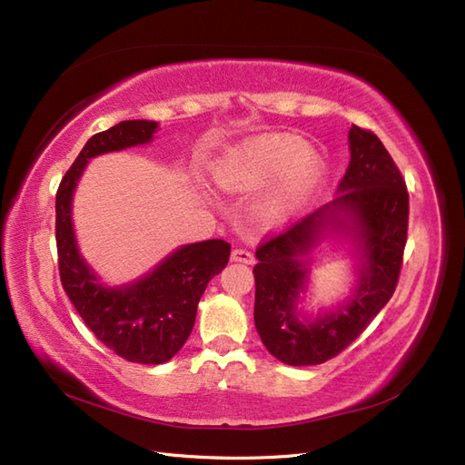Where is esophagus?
I'll return each mask as SVG.
<instances>
[{
	"label": "esophagus",
	"mask_w": 465,
	"mask_h": 465,
	"mask_svg": "<svg viewBox=\"0 0 465 465\" xmlns=\"http://www.w3.org/2000/svg\"><path fill=\"white\" fill-rule=\"evenodd\" d=\"M232 259L237 261V263H245V265H253L255 263V255L249 252V249H243V247L233 249Z\"/></svg>",
	"instance_id": "34e87169"
}]
</instances>
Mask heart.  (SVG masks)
<instances>
[{
	"label": "heart",
	"instance_id": "heart-1",
	"mask_svg": "<svg viewBox=\"0 0 465 465\" xmlns=\"http://www.w3.org/2000/svg\"><path fill=\"white\" fill-rule=\"evenodd\" d=\"M324 164L311 157L308 143L296 137H275L230 153L213 178L230 193H253L281 183L263 202L259 213L267 223H279L322 181Z\"/></svg>",
	"mask_w": 465,
	"mask_h": 465
}]
</instances>
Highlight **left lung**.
I'll return each instance as SVG.
<instances>
[{"mask_svg":"<svg viewBox=\"0 0 465 465\" xmlns=\"http://www.w3.org/2000/svg\"><path fill=\"white\" fill-rule=\"evenodd\" d=\"M350 151L351 161L340 181L343 193L302 222L267 235L255 252V328L269 353L287 365H318L341 353L397 289L409 232L407 184L373 131L351 125ZM340 209L349 213L351 231L362 243L366 269L361 287L336 315L302 323L293 311L306 271L298 257Z\"/></svg>","mask_w":465,"mask_h":465,"instance_id":"1","label":"left lung"}]
</instances>
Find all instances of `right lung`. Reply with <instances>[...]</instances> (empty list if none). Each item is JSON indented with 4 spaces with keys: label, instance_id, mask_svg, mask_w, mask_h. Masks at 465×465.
Instances as JSON below:
<instances>
[{
    "label": "right lung",
    "instance_id": "right-lung-1",
    "mask_svg": "<svg viewBox=\"0 0 465 465\" xmlns=\"http://www.w3.org/2000/svg\"><path fill=\"white\" fill-rule=\"evenodd\" d=\"M157 124L129 119L92 135L56 190V253L63 289L80 318L105 348L134 363L159 365L184 346L194 328L202 292L228 265L230 243L208 240L184 245L141 281L105 289L80 259L70 202L86 161L153 139Z\"/></svg>",
    "mask_w": 465,
    "mask_h": 465
}]
</instances>
